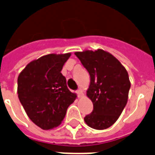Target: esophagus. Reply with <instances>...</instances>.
I'll list each match as a JSON object with an SVG mask.
<instances>
[{"mask_svg": "<svg viewBox=\"0 0 155 155\" xmlns=\"http://www.w3.org/2000/svg\"><path fill=\"white\" fill-rule=\"evenodd\" d=\"M76 93H77V95L79 97H81L83 96V91L81 90V89H78V90L76 91Z\"/></svg>", "mask_w": 155, "mask_h": 155, "instance_id": "obj_1", "label": "esophagus"}]
</instances>
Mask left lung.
<instances>
[{"label":"left lung","mask_w":155,"mask_h":155,"mask_svg":"<svg viewBox=\"0 0 155 155\" xmlns=\"http://www.w3.org/2000/svg\"><path fill=\"white\" fill-rule=\"evenodd\" d=\"M90 75L87 96L93 104L84 121L92 128L102 130L113 125L124 109L131 83L124 67L102 49L75 52Z\"/></svg>","instance_id":"obj_1"}]
</instances>
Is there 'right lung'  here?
Returning a JSON list of instances; mask_svg holds the SVG:
<instances>
[{
  "label": "right lung",
  "mask_w": 155,
  "mask_h": 155,
  "mask_svg": "<svg viewBox=\"0 0 155 155\" xmlns=\"http://www.w3.org/2000/svg\"><path fill=\"white\" fill-rule=\"evenodd\" d=\"M71 54H51L28 63L18 78V96L28 116L44 130L58 127L76 98L61 71Z\"/></svg>",
  "instance_id": "right-lung-1"
}]
</instances>
